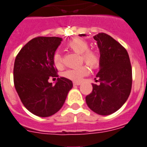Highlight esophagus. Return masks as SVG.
<instances>
[{
  "label": "esophagus",
  "instance_id": "34e87169",
  "mask_svg": "<svg viewBox=\"0 0 147 147\" xmlns=\"http://www.w3.org/2000/svg\"><path fill=\"white\" fill-rule=\"evenodd\" d=\"M74 86H80L81 85V82H74Z\"/></svg>",
  "mask_w": 147,
  "mask_h": 147
}]
</instances>
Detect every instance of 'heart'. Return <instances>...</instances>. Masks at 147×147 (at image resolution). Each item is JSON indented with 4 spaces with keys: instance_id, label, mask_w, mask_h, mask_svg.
Here are the masks:
<instances>
[{
    "instance_id": "b5f03b06",
    "label": "heart",
    "mask_w": 147,
    "mask_h": 147,
    "mask_svg": "<svg viewBox=\"0 0 147 147\" xmlns=\"http://www.w3.org/2000/svg\"><path fill=\"white\" fill-rule=\"evenodd\" d=\"M67 48L76 54H80V61L85 62L91 68H96L100 66V56L97 51L91 50L89 45L86 40L80 38H74L66 45ZM53 62L55 67L61 69L63 67V58L60 53L56 52L53 56ZM88 67L86 65H82L77 68L69 69L65 71L63 76L65 78L74 82H80L85 76L88 74Z\"/></svg>"
}]
</instances>
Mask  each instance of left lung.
<instances>
[{
    "instance_id": "1",
    "label": "left lung",
    "mask_w": 147,
    "mask_h": 147,
    "mask_svg": "<svg viewBox=\"0 0 147 147\" xmlns=\"http://www.w3.org/2000/svg\"><path fill=\"white\" fill-rule=\"evenodd\" d=\"M94 38L100 53V71L96 74L100 84H92V92L86 96V101L94 112L109 115L122 107L129 96L132 84L131 63L126 49L111 36L101 32Z\"/></svg>"
}]
</instances>
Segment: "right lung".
<instances>
[{
	"label": "right lung",
	"instance_id": "obj_1",
	"mask_svg": "<svg viewBox=\"0 0 147 147\" xmlns=\"http://www.w3.org/2000/svg\"><path fill=\"white\" fill-rule=\"evenodd\" d=\"M61 38L36 37L21 48L16 56L13 69L14 85L25 108L33 115L42 117L54 115L62 107L71 80L57 79L55 86L50 77H58L53 56Z\"/></svg>",
	"mask_w": 147,
	"mask_h": 147
}]
</instances>
